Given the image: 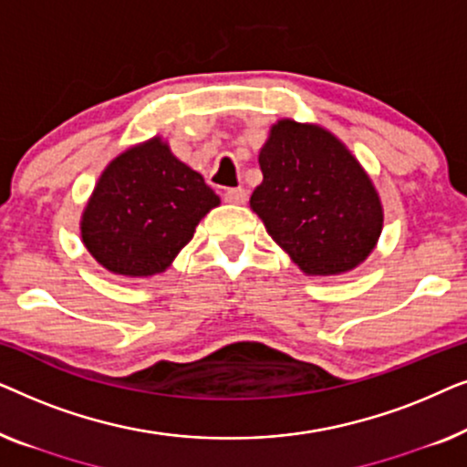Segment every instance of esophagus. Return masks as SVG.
<instances>
[{"instance_id": "1", "label": "esophagus", "mask_w": 467, "mask_h": 467, "mask_svg": "<svg viewBox=\"0 0 467 467\" xmlns=\"http://www.w3.org/2000/svg\"><path fill=\"white\" fill-rule=\"evenodd\" d=\"M248 193L244 189H227L225 191V202L229 203H244Z\"/></svg>"}]
</instances>
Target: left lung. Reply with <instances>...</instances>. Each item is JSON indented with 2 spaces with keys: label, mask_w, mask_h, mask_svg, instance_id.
I'll list each match as a JSON object with an SVG mask.
<instances>
[{
  "label": "left lung",
  "mask_w": 467,
  "mask_h": 467,
  "mask_svg": "<svg viewBox=\"0 0 467 467\" xmlns=\"http://www.w3.org/2000/svg\"><path fill=\"white\" fill-rule=\"evenodd\" d=\"M264 182L251 208L308 276L357 267L382 232V203L361 163L334 133L291 119L272 125L259 152Z\"/></svg>",
  "instance_id": "1"
}]
</instances>
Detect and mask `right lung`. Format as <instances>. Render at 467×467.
I'll return each mask as SVG.
<instances>
[{
  "label": "right lung",
  "instance_id": "obj_1",
  "mask_svg": "<svg viewBox=\"0 0 467 467\" xmlns=\"http://www.w3.org/2000/svg\"><path fill=\"white\" fill-rule=\"evenodd\" d=\"M221 203L203 176L171 155L161 138L108 163L80 219L87 251L120 276L161 274Z\"/></svg>",
  "mask_w": 467,
  "mask_h": 467
}]
</instances>
